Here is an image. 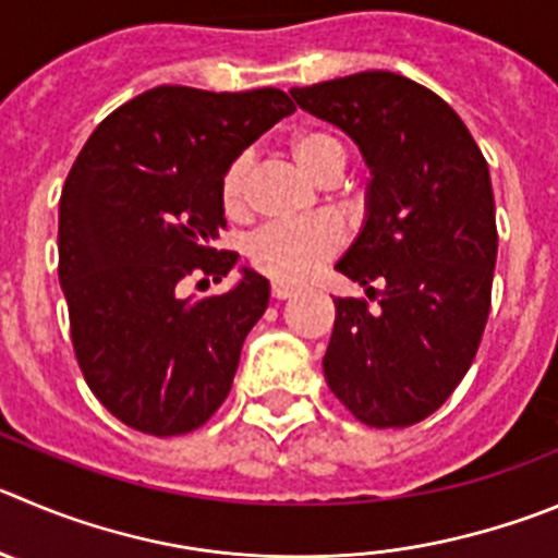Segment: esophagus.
Masks as SVG:
<instances>
[{"mask_svg": "<svg viewBox=\"0 0 558 558\" xmlns=\"http://www.w3.org/2000/svg\"><path fill=\"white\" fill-rule=\"evenodd\" d=\"M296 289H291V286L286 283H272V296L275 300H289V296H294Z\"/></svg>", "mask_w": 558, "mask_h": 558, "instance_id": "esophagus-1", "label": "esophagus"}]
</instances>
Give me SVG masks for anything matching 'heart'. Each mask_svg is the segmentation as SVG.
<instances>
[{
  "instance_id": "b5f03b06",
  "label": "heart",
  "mask_w": 558,
  "mask_h": 558,
  "mask_svg": "<svg viewBox=\"0 0 558 558\" xmlns=\"http://www.w3.org/2000/svg\"><path fill=\"white\" fill-rule=\"evenodd\" d=\"M291 159L308 179L336 181L347 165V148L327 129H300L286 140ZM250 159L233 156L220 175V206L231 220L247 208ZM343 233L332 220L275 222L247 242L250 267L278 283H303L341 250Z\"/></svg>"
}]
</instances>
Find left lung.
<instances>
[{"instance_id":"obj_1","label":"left lung","mask_w":558,"mask_h":558,"mask_svg":"<svg viewBox=\"0 0 558 558\" xmlns=\"http://www.w3.org/2000/svg\"><path fill=\"white\" fill-rule=\"evenodd\" d=\"M291 96L350 134L374 175L366 226L336 269L377 308L332 300L325 379L363 424L413 426L454 393L482 343L498 253L490 170L460 114L408 76L363 71Z\"/></svg>"}]
</instances>
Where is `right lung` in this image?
<instances>
[{
    "instance_id": "1",
    "label": "right lung",
    "mask_w": 558,
    "mask_h": 558,
    "mask_svg": "<svg viewBox=\"0 0 558 558\" xmlns=\"http://www.w3.org/2000/svg\"><path fill=\"white\" fill-rule=\"evenodd\" d=\"M291 112L278 87L161 85L107 114L76 156L57 231L71 343L87 388L132 429L186 435L231 393L269 283L244 269L236 289L201 300L181 283L231 272L220 175Z\"/></svg>"
}]
</instances>
